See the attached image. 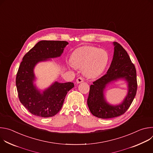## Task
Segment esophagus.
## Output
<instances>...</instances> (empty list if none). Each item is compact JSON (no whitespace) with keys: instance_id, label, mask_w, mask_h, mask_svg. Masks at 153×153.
Wrapping results in <instances>:
<instances>
[{"instance_id":"1","label":"esophagus","mask_w":153,"mask_h":153,"mask_svg":"<svg viewBox=\"0 0 153 153\" xmlns=\"http://www.w3.org/2000/svg\"><path fill=\"white\" fill-rule=\"evenodd\" d=\"M83 82V79L82 77H79L76 80V82L77 83H82Z\"/></svg>"}]
</instances>
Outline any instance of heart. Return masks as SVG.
<instances>
[{
  "instance_id": "b5f03b06",
  "label": "heart",
  "mask_w": 153,
  "mask_h": 153,
  "mask_svg": "<svg viewBox=\"0 0 153 153\" xmlns=\"http://www.w3.org/2000/svg\"><path fill=\"white\" fill-rule=\"evenodd\" d=\"M71 62L74 67L83 68V74L86 77L94 78L104 71L108 62V55L104 50L83 46L73 53Z\"/></svg>"
}]
</instances>
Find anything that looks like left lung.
Listing matches in <instances>:
<instances>
[{"mask_svg": "<svg viewBox=\"0 0 153 153\" xmlns=\"http://www.w3.org/2000/svg\"><path fill=\"white\" fill-rule=\"evenodd\" d=\"M114 55L106 74L90 86L87 99L90 111L94 116L110 119L123 114L132 103L137 92L136 70L126 50L117 42H113ZM120 78L128 82V93L123 102L117 105L109 104L104 97V90L108 84Z\"/></svg>", "mask_w": 153, "mask_h": 153, "instance_id": "left-lung-1", "label": "left lung"}]
</instances>
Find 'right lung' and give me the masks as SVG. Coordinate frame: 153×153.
Returning <instances> with one entry per match:
<instances>
[{
    "mask_svg": "<svg viewBox=\"0 0 153 153\" xmlns=\"http://www.w3.org/2000/svg\"><path fill=\"white\" fill-rule=\"evenodd\" d=\"M66 41L41 40L23 57L16 79L20 102L32 114L49 117L56 115L62 107L67 93L74 86L72 82H54L42 93L34 85V68L40 62L60 57Z\"/></svg>",
    "mask_w": 153,
    "mask_h": 153,
    "instance_id": "1",
    "label": "right lung"
}]
</instances>
